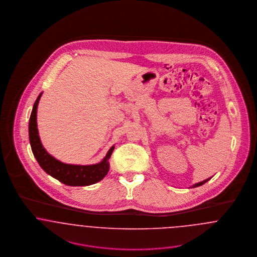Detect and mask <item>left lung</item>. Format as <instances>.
<instances>
[{
	"mask_svg": "<svg viewBox=\"0 0 257 257\" xmlns=\"http://www.w3.org/2000/svg\"><path fill=\"white\" fill-rule=\"evenodd\" d=\"M210 179H211V178H209V179H206V180H204V181H202V182H199V183L195 184V185H194L192 188H195V187H199V186H202L203 184H205L206 182H208Z\"/></svg>",
	"mask_w": 257,
	"mask_h": 257,
	"instance_id": "8db88e82",
	"label": "left lung"
}]
</instances>
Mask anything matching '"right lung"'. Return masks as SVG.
I'll return each instance as SVG.
<instances>
[{
  "mask_svg": "<svg viewBox=\"0 0 257 257\" xmlns=\"http://www.w3.org/2000/svg\"><path fill=\"white\" fill-rule=\"evenodd\" d=\"M42 93L38 96L31 113L29 122V138L33 154L41 168L61 183L72 187L90 186L101 181L109 171L108 160L113 153L114 146L109 149L105 158L96 164L74 165L67 164L56 160L42 146L37 123V110Z\"/></svg>",
  "mask_w": 257,
  "mask_h": 257,
  "instance_id": "1",
  "label": "right lung"
}]
</instances>
